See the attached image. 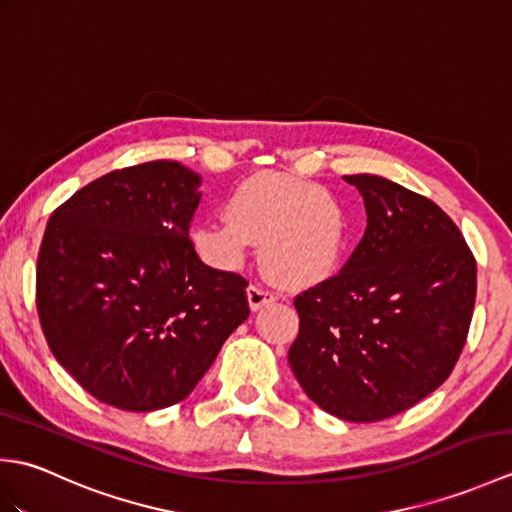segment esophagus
Here are the masks:
<instances>
[{
	"instance_id": "obj_1",
	"label": "esophagus",
	"mask_w": 512,
	"mask_h": 512,
	"mask_svg": "<svg viewBox=\"0 0 512 512\" xmlns=\"http://www.w3.org/2000/svg\"><path fill=\"white\" fill-rule=\"evenodd\" d=\"M246 292H248V306H250V310H259L262 306H266V303L275 301V292H270V290L257 286V284H250Z\"/></svg>"
}]
</instances>
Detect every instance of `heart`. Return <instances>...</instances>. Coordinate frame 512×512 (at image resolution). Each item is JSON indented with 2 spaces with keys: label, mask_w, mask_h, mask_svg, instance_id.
I'll return each instance as SVG.
<instances>
[{
  "label": "heart",
  "mask_w": 512,
  "mask_h": 512,
  "mask_svg": "<svg viewBox=\"0 0 512 512\" xmlns=\"http://www.w3.org/2000/svg\"><path fill=\"white\" fill-rule=\"evenodd\" d=\"M224 211L191 228V246L206 264L239 268L250 242H259V264L288 288L323 284L341 266L345 206L317 182L259 171L228 191Z\"/></svg>",
  "instance_id": "1"
}]
</instances>
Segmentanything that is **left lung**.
I'll list each match as a JSON object with an SVG mask.
<instances>
[{
    "label": "left lung",
    "instance_id": "8db88e82",
    "mask_svg": "<svg viewBox=\"0 0 512 512\" xmlns=\"http://www.w3.org/2000/svg\"><path fill=\"white\" fill-rule=\"evenodd\" d=\"M365 235L339 275L295 297L288 363L308 398L347 422L396 416L438 389L469 334L477 264L436 202L369 173Z\"/></svg>",
    "mask_w": 512,
    "mask_h": 512
}]
</instances>
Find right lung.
Returning <instances> with one entry per match:
<instances>
[{
	"mask_svg": "<svg viewBox=\"0 0 512 512\" xmlns=\"http://www.w3.org/2000/svg\"><path fill=\"white\" fill-rule=\"evenodd\" d=\"M198 187L178 162H143L50 215L37 257L41 330L59 365L105 405H176L248 319V281L206 266L191 246Z\"/></svg>",
	"mask_w": 512,
	"mask_h": 512,
	"instance_id": "1",
	"label": "right lung"
}]
</instances>
